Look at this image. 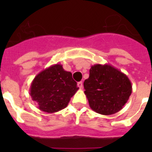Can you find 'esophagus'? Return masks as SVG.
<instances>
[{
  "instance_id": "obj_1",
  "label": "esophagus",
  "mask_w": 152,
  "mask_h": 152,
  "mask_svg": "<svg viewBox=\"0 0 152 152\" xmlns=\"http://www.w3.org/2000/svg\"><path fill=\"white\" fill-rule=\"evenodd\" d=\"M77 86H78L79 88H80V89H81V88H82V87H83V83L81 82V81H80V82L77 83Z\"/></svg>"
}]
</instances>
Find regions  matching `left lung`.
Here are the masks:
<instances>
[{
    "label": "left lung",
    "mask_w": 152,
    "mask_h": 152,
    "mask_svg": "<svg viewBox=\"0 0 152 152\" xmlns=\"http://www.w3.org/2000/svg\"><path fill=\"white\" fill-rule=\"evenodd\" d=\"M84 88L90 107L106 116L121 110L132 91L127 75L110 64L92 65Z\"/></svg>",
    "instance_id": "8db88e82"
}]
</instances>
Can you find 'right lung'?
<instances>
[{
	"label": "right lung",
	"mask_w": 152,
	"mask_h": 152,
	"mask_svg": "<svg viewBox=\"0 0 152 152\" xmlns=\"http://www.w3.org/2000/svg\"><path fill=\"white\" fill-rule=\"evenodd\" d=\"M78 89L72 74L64 71L61 64H56L36 75L31 83L29 94L40 110L53 113L65 108Z\"/></svg>",
	"instance_id": "add662e5"
}]
</instances>
